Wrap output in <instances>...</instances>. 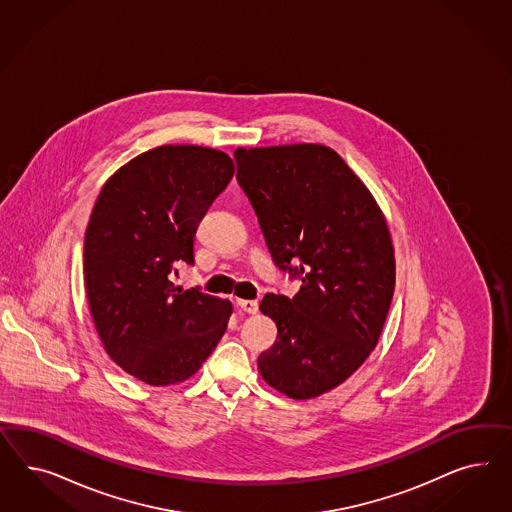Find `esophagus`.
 Listing matches in <instances>:
<instances>
[{
    "label": "esophagus",
    "mask_w": 512,
    "mask_h": 512,
    "mask_svg": "<svg viewBox=\"0 0 512 512\" xmlns=\"http://www.w3.org/2000/svg\"><path fill=\"white\" fill-rule=\"evenodd\" d=\"M236 306H238L240 310L249 313V315H255V313L259 311V304H257L255 300H242V298H238V300H236Z\"/></svg>",
    "instance_id": "obj_1"
}]
</instances>
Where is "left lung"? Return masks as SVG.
Returning a JSON list of instances; mask_svg holds the SVG:
<instances>
[{"label": "left lung", "instance_id": "8db88e82", "mask_svg": "<svg viewBox=\"0 0 512 512\" xmlns=\"http://www.w3.org/2000/svg\"><path fill=\"white\" fill-rule=\"evenodd\" d=\"M234 159L274 263L302 279L293 298L268 293L259 306L278 326L259 373L311 400L349 379L379 341L396 283L387 219L323 144L236 148Z\"/></svg>", "mask_w": 512, "mask_h": 512}]
</instances>
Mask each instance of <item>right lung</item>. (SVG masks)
<instances>
[{"label": "right lung", "mask_w": 512, "mask_h": 512, "mask_svg": "<svg viewBox=\"0 0 512 512\" xmlns=\"http://www.w3.org/2000/svg\"><path fill=\"white\" fill-rule=\"evenodd\" d=\"M234 174L225 152L165 144L110 176L84 236V283L109 357L152 387L184 383L216 349L231 300L176 287L174 264H193V238Z\"/></svg>", "instance_id": "add662e5"}]
</instances>
